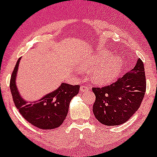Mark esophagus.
I'll return each instance as SVG.
<instances>
[{"mask_svg":"<svg viewBox=\"0 0 157 157\" xmlns=\"http://www.w3.org/2000/svg\"><path fill=\"white\" fill-rule=\"evenodd\" d=\"M90 88V86H88V85L85 84V85H81V86H80V91H81V92H85V91L88 90Z\"/></svg>","mask_w":157,"mask_h":157,"instance_id":"obj_1","label":"esophagus"}]
</instances>
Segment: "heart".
I'll return each mask as SVG.
<instances>
[{"instance_id": "1", "label": "heart", "mask_w": 157, "mask_h": 157, "mask_svg": "<svg viewBox=\"0 0 157 157\" xmlns=\"http://www.w3.org/2000/svg\"><path fill=\"white\" fill-rule=\"evenodd\" d=\"M111 55L112 53L109 51H102L88 57L82 63L80 68L85 71L94 69L90 74V80L94 83L97 84L110 83L119 75L122 66V60L119 56H113L108 60ZM104 61L106 62L105 63H103ZM102 63L103 65L101 64Z\"/></svg>"}]
</instances>
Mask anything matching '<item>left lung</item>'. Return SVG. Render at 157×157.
<instances>
[{
  "label": "left lung",
  "mask_w": 157,
  "mask_h": 157,
  "mask_svg": "<svg viewBox=\"0 0 157 157\" xmlns=\"http://www.w3.org/2000/svg\"><path fill=\"white\" fill-rule=\"evenodd\" d=\"M146 86L144 63L138 59L133 69L117 82L102 88H93L96 96L93 112L97 121L106 126L127 122L139 109Z\"/></svg>",
  "instance_id": "left-lung-1"
}]
</instances>
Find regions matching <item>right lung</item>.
Wrapping results in <instances>:
<instances>
[{
	"label": "right lung",
	"instance_id": "right-lung-1",
	"mask_svg": "<svg viewBox=\"0 0 157 157\" xmlns=\"http://www.w3.org/2000/svg\"><path fill=\"white\" fill-rule=\"evenodd\" d=\"M20 60L21 58L17 62L10 83L17 109L26 121L38 128L51 130L60 127L67 115L71 100L79 93L80 86L62 83L55 90L38 100L27 101L20 94L16 83Z\"/></svg>",
	"mask_w": 157,
	"mask_h": 157
}]
</instances>
